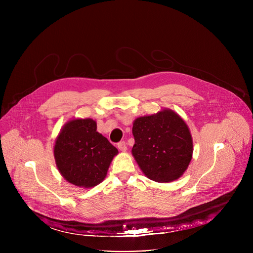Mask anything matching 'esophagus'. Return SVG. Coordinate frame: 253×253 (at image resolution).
I'll use <instances>...</instances> for the list:
<instances>
[{
	"instance_id": "obj_1",
	"label": "esophagus",
	"mask_w": 253,
	"mask_h": 253,
	"mask_svg": "<svg viewBox=\"0 0 253 253\" xmlns=\"http://www.w3.org/2000/svg\"><path fill=\"white\" fill-rule=\"evenodd\" d=\"M117 147H118V149L121 150V151H126V150H127V144H126L125 141H121V142H119V143L117 144Z\"/></svg>"
}]
</instances>
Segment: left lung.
<instances>
[{
  "label": "left lung",
  "mask_w": 253,
  "mask_h": 253,
  "mask_svg": "<svg viewBox=\"0 0 253 253\" xmlns=\"http://www.w3.org/2000/svg\"><path fill=\"white\" fill-rule=\"evenodd\" d=\"M132 154L139 167L156 182H170L187 169L193 152L186 123L171 110L137 118Z\"/></svg>",
  "instance_id": "obj_1"
}]
</instances>
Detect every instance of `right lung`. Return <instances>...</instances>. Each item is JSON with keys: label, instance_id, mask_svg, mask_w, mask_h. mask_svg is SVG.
Here are the masks:
<instances>
[{"label": "right lung", "instance_id": "obj_1", "mask_svg": "<svg viewBox=\"0 0 253 253\" xmlns=\"http://www.w3.org/2000/svg\"><path fill=\"white\" fill-rule=\"evenodd\" d=\"M92 119L68 122L60 132L54 147L57 167L70 183L80 187H94L102 182L116 147L97 131Z\"/></svg>", "mask_w": 253, "mask_h": 253}]
</instances>
